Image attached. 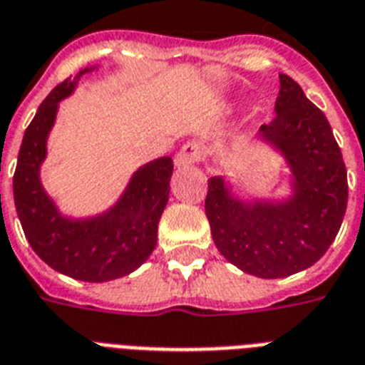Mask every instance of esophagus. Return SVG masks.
I'll list each match as a JSON object with an SVG mask.
<instances>
[{
	"instance_id": "1",
	"label": "esophagus",
	"mask_w": 365,
	"mask_h": 365,
	"mask_svg": "<svg viewBox=\"0 0 365 365\" xmlns=\"http://www.w3.org/2000/svg\"><path fill=\"white\" fill-rule=\"evenodd\" d=\"M202 157H205V145H202L201 141H187L178 151L176 166H189V164L199 163Z\"/></svg>"
}]
</instances>
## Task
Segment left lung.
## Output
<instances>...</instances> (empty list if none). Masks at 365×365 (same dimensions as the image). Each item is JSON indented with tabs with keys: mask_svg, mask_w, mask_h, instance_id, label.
I'll use <instances>...</instances> for the list:
<instances>
[{
	"mask_svg": "<svg viewBox=\"0 0 365 365\" xmlns=\"http://www.w3.org/2000/svg\"><path fill=\"white\" fill-rule=\"evenodd\" d=\"M275 116L260 138L285 155L294 195L283 202H247L222 176L208 180L205 212L216 249L247 274L275 279L310 268L335 241L349 201L346 166L325 115L293 78L279 74Z\"/></svg>",
	"mask_w": 365,
	"mask_h": 365,
	"instance_id": "8db88e82",
	"label": "left lung"
}]
</instances>
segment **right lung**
<instances>
[{"label":"right lung","mask_w":365,"mask_h":365,"mask_svg":"<svg viewBox=\"0 0 365 365\" xmlns=\"http://www.w3.org/2000/svg\"><path fill=\"white\" fill-rule=\"evenodd\" d=\"M82 71L78 78L82 76ZM76 86L66 78L43 99L22 138L13 195L21 226L38 257L61 274L80 282L103 283L132 274L157 247L158 220L168 202L174 163L160 157L141 166L120 201L108 212L86 220L61 216L40 183L47 133L57 105Z\"/></svg>","instance_id":"obj_1"}]
</instances>
